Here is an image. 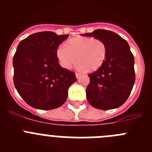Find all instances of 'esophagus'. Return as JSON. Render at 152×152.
Listing matches in <instances>:
<instances>
[{
    "label": "esophagus",
    "mask_w": 152,
    "mask_h": 152,
    "mask_svg": "<svg viewBox=\"0 0 152 152\" xmlns=\"http://www.w3.org/2000/svg\"><path fill=\"white\" fill-rule=\"evenodd\" d=\"M75 76H76V77H77V78H79V77H80L81 75H80V73H77V72H76V73H75Z\"/></svg>",
    "instance_id": "esophagus-1"
}]
</instances>
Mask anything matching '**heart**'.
<instances>
[{"mask_svg":"<svg viewBox=\"0 0 152 152\" xmlns=\"http://www.w3.org/2000/svg\"><path fill=\"white\" fill-rule=\"evenodd\" d=\"M56 56L61 66L66 69H70L79 61L80 68L95 72L100 69L105 61L107 47L98 39L77 36L68 41V46L59 45Z\"/></svg>","mask_w":152,"mask_h":152,"instance_id":"1","label":"heart"}]
</instances>
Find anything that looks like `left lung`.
<instances>
[{
  "label": "left lung",
  "instance_id": "left-lung-1",
  "mask_svg": "<svg viewBox=\"0 0 152 152\" xmlns=\"http://www.w3.org/2000/svg\"><path fill=\"white\" fill-rule=\"evenodd\" d=\"M82 36L100 39L107 47V57L102 67L88 75L87 100L92 107L100 110L119 107L128 99L135 80L134 56L128 42L106 29H96Z\"/></svg>",
  "mask_w": 152,
  "mask_h": 152
}]
</instances>
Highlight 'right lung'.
Here are the masks:
<instances>
[{"label":"right lung","mask_w":152,"mask_h":152,"mask_svg":"<svg viewBox=\"0 0 152 152\" xmlns=\"http://www.w3.org/2000/svg\"><path fill=\"white\" fill-rule=\"evenodd\" d=\"M68 35L50 31L33 33L19 43L13 56V83L19 94L33 108L49 110L61 107L75 74L58 63L56 51Z\"/></svg>","instance_id":"obj_1"}]
</instances>
